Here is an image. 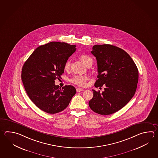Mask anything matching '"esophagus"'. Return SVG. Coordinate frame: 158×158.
Segmentation results:
<instances>
[{"mask_svg":"<svg viewBox=\"0 0 158 158\" xmlns=\"http://www.w3.org/2000/svg\"><path fill=\"white\" fill-rule=\"evenodd\" d=\"M84 89H81V88H77V92H82V91H84Z\"/></svg>","mask_w":158,"mask_h":158,"instance_id":"34e87169","label":"esophagus"}]
</instances>
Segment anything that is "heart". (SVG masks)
I'll return each instance as SVG.
<instances>
[{
	"instance_id": "heart-1",
	"label": "heart",
	"mask_w": 158,
	"mask_h": 158,
	"mask_svg": "<svg viewBox=\"0 0 158 158\" xmlns=\"http://www.w3.org/2000/svg\"><path fill=\"white\" fill-rule=\"evenodd\" d=\"M79 58L81 62L87 66L90 61H92V59L89 56L87 55H81L79 56ZM70 63L69 61L66 62L64 65V70H68L70 69ZM88 79V77L85 75H75L71 79V81L79 85L80 87H85L87 85V81Z\"/></svg>"
}]
</instances>
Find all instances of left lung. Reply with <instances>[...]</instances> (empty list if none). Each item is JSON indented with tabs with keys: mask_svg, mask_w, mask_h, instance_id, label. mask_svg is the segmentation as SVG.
<instances>
[{
	"mask_svg": "<svg viewBox=\"0 0 158 158\" xmlns=\"http://www.w3.org/2000/svg\"><path fill=\"white\" fill-rule=\"evenodd\" d=\"M91 53L96 58L98 74L94 86L105 88L102 94L92 89L89 106L101 115L112 114L126 106L135 94L138 69L130 56L116 46L94 45Z\"/></svg>",
	"mask_w": 158,
	"mask_h": 158,
	"instance_id": "obj_1",
	"label": "left lung"
}]
</instances>
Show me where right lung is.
I'll list each match as a JSON object with an SVG mask.
<instances>
[{
    "instance_id": "right-lung-1",
    "label": "right lung",
    "mask_w": 158,
    "mask_h": 158,
    "mask_svg": "<svg viewBox=\"0 0 158 158\" xmlns=\"http://www.w3.org/2000/svg\"><path fill=\"white\" fill-rule=\"evenodd\" d=\"M76 45L52 42L36 49L23 66L21 79L30 99L42 111L60 113L68 107L76 89L65 85L61 89L55 80L61 78L68 58Z\"/></svg>"
}]
</instances>
